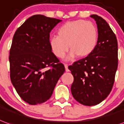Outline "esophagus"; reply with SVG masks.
Instances as JSON below:
<instances>
[{
	"instance_id": "esophagus-1",
	"label": "esophagus",
	"mask_w": 124,
	"mask_h": 124,
	"mask_svg": "<svg viewBox=\"0 0 124 124\" xmlns=\"http://www.w3.org/2000/svg\"><path fill=\"white\" fill-rule=\"evenodd\" d=\"M64 67H65V69H66V72H68L69 70H68V64H65Z\"/></svg>"
}]
</instances>
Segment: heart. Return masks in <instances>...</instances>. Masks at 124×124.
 I'll list each match as a JSON object with an SVG mask.
<instances>
[{
	"label": "heart",
	"mask_w": 124,
	"mask_h": 124,
	"mask_svg": "<svg viewBox=\"0 0 124 124\" xmlns=\"http://www.w3.org/2000/svg\"><path fill=\"white\" fill-rule=\"evenodd\" d=\"M98 41V30L91 22L79 19L68 21L58 29V36H52L49 43L53 54L63 58L68 52L69 58L78 55L83 58L89 56L95 49Z\"/></svg>",
	"instance_id": "1"
}]
</instances>
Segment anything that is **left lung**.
I'll return each mask as SVG.
<instances>
[{"label": "left lung", "mask_w": 124, "mask_h": 124, "mask_svg": "<svg viewBox=\"0 0 124 124\" xmlns=\"http://www.w3.org/2000/svg\"><path fill=\"white\" fill-rule=\"evenodd\" d=\"M98 29V41L94 51L86 58L68 66L74 77L72 95L86 106L100 103L110 93L116 72L117 41L109 24L102 17L92 15Z\"/></svg>", "instance_id": "8db88e82"}]
</instances>
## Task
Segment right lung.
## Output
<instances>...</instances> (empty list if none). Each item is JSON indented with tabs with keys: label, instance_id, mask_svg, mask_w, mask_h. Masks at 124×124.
<instances>
[{
	"label": "right lung",
	"instance_id": "add662e5",
	"mask_svg": "<svg viewBox=\"0 0 124 124\" xmlns=\"http://www.w3.org/2000/svg\"><path fill=\"white\" fill-rule=\"evenodd\" d=\"M62 20L35 15L15 31L9 56L11 83L30 105L50 98L64 66L52 52L50 33Z\"/></svg>",
	"mask_w": 124,
	"mask_h": 124
}]
</instances>
